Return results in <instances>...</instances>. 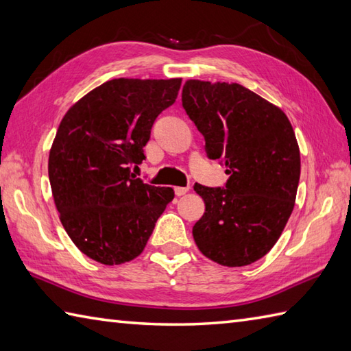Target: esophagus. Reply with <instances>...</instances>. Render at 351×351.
Instances as JSON below:
<instances>
[{
	"instance_id": "34e87169",
	"label": "esophagus",
	"mask_w": 351,
	"mask_h": 351,
	"mask_svg": "<svg viewBox=\"0 0 351 351\" xmlns=\"http://www.w3.org/2000/svg\"><path fill=\"white\" fill-rule=\"evenodd\" d=\"M174 192L177 197H182L186 194V192H189V188H182V186H177V188H174Z\"/></svg>"
}]
</instances>
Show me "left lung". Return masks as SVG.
<instances>
[{"label":"left lung","instance_id":"obj_1","mask_svg":"<svg viewBox=\"0 0 351 351\" xmlns=\"http://www.w3.org/2000/svg\"><path fill=\"white\" fill-rule=\"evenodd\" d=\"M182 103L204 136L209 159L226 165V188L195 183L206 212L192 234L206 257L245 267L280 238L294 209L300 148L282 109L238 83L188 80Z\"/></svg>","mask_w":351,"mask_h":351}]
</instances>
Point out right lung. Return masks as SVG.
<instances>
[{
    "label": "right lung",
    "mask_w": 351,
    "mask_h": 351,
    "mask_svg": "<svg viewBox=\"0 0 351 351\" xmlns=\"http://www.w3.org/2000/svg\"><path fill=\"white\" fill-rule=\"evenodd\" d=\"M182 78H113L78 99L62 118L49 149L48 177L71 241L103 265L138 257L173 188L144 183L130 165L160 113L174 104Z\"/></svg>",
    "instance_id": "obj_1"
}]
</instances>
